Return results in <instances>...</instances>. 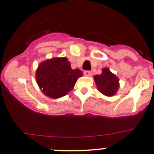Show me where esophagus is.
Returning a JSON list of instances; mask_svg holds the SVG:
<instances>
[{
	"mask_svg": "<svg viewBox=\"0 0 154 154\" xmlns=\"http://www.w3.org/2000/svg\"><path fill=\"white\" fill-rule=\"evenodd\" d=\"M84 75L91 76L92 75V72H91L90 71H85V72H84Z\"/></svg>",
	"mask_w": 154,
	"mask_h": 154,
	"instance_id": "obj_1",
	"label": "esophagus"
}]
</instances>
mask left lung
<instances>
[{
    "instance_id": "obj_1",
    "label": "left lung",
    "mask_w": 154,
    "mask_h": 154,
    "mask_svg": "<svg viewBox=\"0 0 154 154\" xmlns=\"http://www.w3.org/2000/svg\"><path fill=\"white\" fill-rule=\"evenodd\" d=\"M94 80L98 90L104 96H114L119 88V79L108 68H104L101 74L94 76Z\"/></svg>"
}]
</instances>
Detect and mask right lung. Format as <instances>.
I'll return each instance as SVG.
<instances>
[{
  "label": "right lung",
  "instance_id": "right-lung-1",
  "mask_svg": "<svg viewBox=\"0 0 154 154\" xmlns=\"http://www.w3.org/2000/svg\"><path fill=\"white\" fill-rule=\"evenodd\" d=\"M82 76L79 69H72L66 57L52 58L39 64L35 79L39 89L48 97L58 99L67 95Z\"/></svg>",
  "mask_w": 154,
  "mask_h": 154
}]
</instances>
